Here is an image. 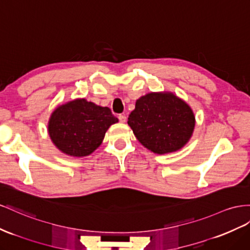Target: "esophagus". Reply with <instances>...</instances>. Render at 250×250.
Returning <instances> with one entry per match:
<instances>
[{
	"label": "esophagus",
	"instance_id": "34e87169",
	"mask_svg": "<svg viewBox=\"0 0 250 250\" xmlns=\"http://www.w3.org/2000/svg\"><path fill=\"white\" fill-rule=\"evenodd\" d=\"M118 118H119V120H120V122H122V123H125L126 120H127L125 114H119Z\"/></svg>",
	"mask_w": 250,
	"mask_h": 250
}]
</instances>
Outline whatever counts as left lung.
Listing matches in <instances>:
<instances>
[{"instance_id": "left-lung-1", "label": "left lung", "mask_w": 250, "mask_h": 250, "mask_svg": "<svg viewBox=\"0 0 250 250\" xmlns=\"http://www.w3.org/2000/svg\"><path fill=\"white\" fill-rule=\"evenodd\" d=\"M128 125L142 145L163 154L181 149L189 141L194 116L190 107L174 94L151 92L137 101Z\"/></svg>"}]
</instances>
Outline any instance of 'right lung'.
<instances>
[{
	"mask_svg": "<svg viewBox=\"0 0 250 250\" xmlns=\"http://www.w3.org/2000/svg\"><path fill=\"white\" fill-rule=\"evenodd\" d=\"M117 122L108 107L77 99L52 112L48 131L61 151L71 157H85L97 149L109 126Z\"/></svg>",
	"mask_w": 250,
	"mask_h": 250,
	"instance_id": "obj_1",
	"label": "right lung"
}]
</instances>
